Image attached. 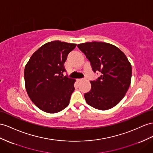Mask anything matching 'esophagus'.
Returning <instances> with one entry per match:
<instances>
[{"mask_svg": "<svg viewBox=\"0 0 153 153\" xmlns=\"http://www.w3.org/2000/svg\"><path fill=\"white\" fill-rule=\"evenodd\" d=\"M83 80V79H77V81H81Z\"/></svg>", "mask_w": 153, "mask_h": 153, "instance_id": "obj_1", "label": "esophagus"}]
</instances>
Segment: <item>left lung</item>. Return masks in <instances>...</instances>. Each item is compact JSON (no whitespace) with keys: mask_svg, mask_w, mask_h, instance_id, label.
<instances>
[{"mask_svg":"<svg viewBox=\"0 0 153 153\" xmlns=\"http://www.w3.org/2000/svg\"><path fill=\"white\" fill-rule=\"evenodd\" d=\"M91 62L92 70L101 75L91 81V89L85 94L89 105L105 111L118 104L130 87L132 67L117 47L103 42H87L77 45Z\"/></svg>","mask_w":153,"mask_h":153,"instance_id":"left-lung-1","label":"left lung"}]
</instances>
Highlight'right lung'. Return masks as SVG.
Here are the masks:
<instances>
[{
  "label": "right lung",
  "instance_id": "right-lung-1",
  "mask_svg": "<svg viewBox=\"0 0 153 153\" xmlns=\"http://www.w3.org/2000/svg\"><path fill=\"white\" fill-rule=\"evenodd\" d=\"M76 45L59 41L47 42L33 53L26 65L27 93L41 111L53 114L69 105L76 80L63 77L64 64Z\"/></svg>",
  "mask_w": 153,
  "mask_h": 153
}]
</instances>
